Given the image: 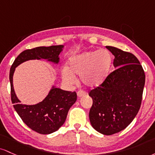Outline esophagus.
I'll list each match as a JSON object with an SVG mask.
<instances>
[{
	"label": "esophagus",
	"instance_id": "obj_1",
	"mask_svg": "<svg viewBox=\"0 0 155 155\" xmlns=\"http://www.w3.org/2000/svg\"><path fill=\"white\" fill-rule=\"evenodd\" d=\"M86 94V93L85 91H78L77 92L78 97H82L83 96H85Z\"/></svg>",
	"mask_w": 155,
	"mask_h": 155
}]
</instances>
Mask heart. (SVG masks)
I'll return each instance as SVG.
<instances>
[{"mask_svg":"<svg viewBox=\"0 0 155 155\" xmlns=\"http://www.w3.org/2000/svg\"><path fill=\"white\" fill-rule=\"evenodd\" d=\"M111 65L112 55L108 50L84 52L69 59L68 68L62 69V78L67 85H72L76 81L75 75H79L83 84L95 88L105 82Z\"/></svg>","mask_w":155,"mask_h":155,"instance_id":"heart-1","label":"heart"}]
</instances>
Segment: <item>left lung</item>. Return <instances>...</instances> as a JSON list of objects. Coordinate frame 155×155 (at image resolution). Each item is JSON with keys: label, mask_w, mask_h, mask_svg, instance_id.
<instances>
[{"label": "left lung", "mask_w": 155, "mask_h": 155, "mask_svg": "<svg viewBox=\"0 0 155 155\" xmlns=\"http://www.w3.org/2000/svg\"><path fill=\"white\" fill-rule=\"evenodd\" d=\"M106 48L115 57L116 70L102 84L90 91L93 105L89 119L94 129L110 135L125 129L138 113L145 73L133 54L114 47L106 46Z\"/></svg>", "instance_id": "left-lung-1"}]
</instances>
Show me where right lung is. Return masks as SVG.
I'll list each match as a JSON object with an SVG mask.
<instances>
[{"label":"right lung","instance_id":"right-lung-1","mask_svg":"<svg viewBox=\"0 0 155 155\" xmlns=\"http://www.w3.org/2000/svg\"><path fill=\"white\" fill-rule=\"evenodd\" d=\"M64 47V45H54L26 50L17 57L10 69L11 98L14 108L29 128L43 135L54 133L64 124L69 110L77 100L75 91H64L53 86L41 102L35 105L21 104L14 89L13 75L15 68L27 61L43 59L58 64L59 55L63 51Z\"/></svg>","mask_w":155,"mask_h":155}]
</instances>
